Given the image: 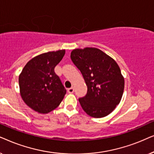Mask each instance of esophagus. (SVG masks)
<instances>
[{
	"instance_id": "esophagus-1",
	"label": "esophagus",
	"mask_w": 154,
	"mask_h": 154,
	"mask_svg": "<svg viewBox=\"0 0 154 154\" xmlns=\"http://www.w3.org/2000/svg\"><path fill=\"white\" fill-rule=\"evenodd\" d=\"M67 92L69 94H72L74 92V88L71 87V88H69V89H67Z\"/></svg>"
}]
</instances>
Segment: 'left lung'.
<instances>
[{"instance_id":"left-lung-1","label":"left lung","mask_w":154,"mask_h":154,"mask_svg":"<svg viewBox=\"0 0 154 154\" xmlns=\"http://www.w3.org/2000/svg\"><path fill=\"white\" fill-rule=\"evenodd\" d=\"M70 58L87 86V94L79 98L82 109L93 118L107 116L120 103L124 91L125 79L118 63L92 47L74 49Z\"/></svg>"}]
</instances>
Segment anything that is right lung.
<instances>
[{
    "instance_id": "1",
    "label": "right lung",
    "mask_w": 154,
    "mask_h": 154,
    "mask_svg": "<svg viewBox=\"0 0 154 154\" xmlns=\"http://www.w3.org/2000/svg\"><path fill=\"white\" fill-rule=\"evenodd\" d=\"M65 50L49 51L29 61L19 76L20 92L24 103L40 113H48L60 105L66 89L54 68Z\"/></svg>"
}]
</instances>
